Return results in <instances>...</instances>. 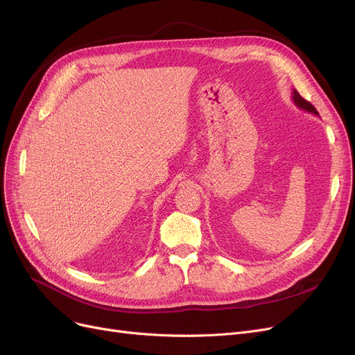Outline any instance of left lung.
<instances>
[{"label":"left lung","mask_w":355,"mask_h":355,"mask_svg":"<svg viewBox=\"0 0 355 355\" xmlns=\"http://www.w3.org/2000/svg\"><path fill=\"white\" fill-rule=\"evenodd\" d=\"M292 101H293V103L300 107V109H302V110H306V112H309V114H312V115H316L318 116L320 114H318V110H316L308 101H305L300 93H297V90H292Z\"/></svg>","instance_id":"left-lung-1"}]
</instances>
